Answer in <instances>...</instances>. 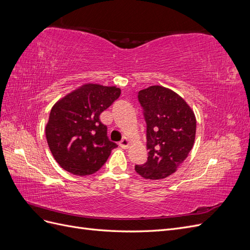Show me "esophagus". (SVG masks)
<instances>
[{
    "label": "esophagus",
    "mask_w": 250,
    "mask_h": 250,
    "mask_svg": "<svg viewBox=\"0 0 250 250\" xmlns=\"http://www.w3.org/2000/svg\"><path fill=\"white\" fill-rule=\"evenodd\" d=\"M119 146L122 147L123 149H127L128 146H129V140H128L127 138H123L122 141L119 143Z\"/></svg>",
    "instance_id": "34e87169"
}]
</instances>
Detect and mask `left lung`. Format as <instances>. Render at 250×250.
<instances>
[{"label": "left lung", "mask_w": 250, "mask_h": 250, "mask_svg": "<svg viewBox=\"0 0 250 250\" xmlns=\"http://www.w3.org/2000/svg\"><path fill=\"white\" fill-rule=\"evenodd\" d=\"M146 122L148 160L135 166L146 179H163L176 171L193 148L196 118L187 102L173 90L149 86L138 94Z\"/></svg>", "instance_id": "obj_1"}]
</instances>
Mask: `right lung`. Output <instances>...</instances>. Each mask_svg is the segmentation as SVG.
Listing matches in <instances>:
<instances>
[{"instance_id":"add662e5","label":"right lung","mask_w":250,"mask_h":250,"mask_svg":"<svg viewBox=\"0 0 250 250\" xmlns=\"http://www.w3.org/2000/svg\"><path fill=\"white\" fill-rule=\"evenodd\" d=\"M121 95L116 86L85 84L51 109L46 137L60 167L74 175L94 174L106 163L117 144L107 138L100 115Z\"/></svg>"}]
</instances>
